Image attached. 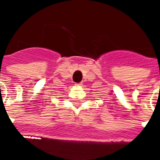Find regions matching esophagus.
I'll list each match as a JSON object with an SVG mask.
<instances>
[{
  "mask_svg": "<svg viewBox=\"0 0 160 160\" xmlns=\"http://www.w3.org/2000/svg\"><path fill=\"white\" fill-rule=\"evenodd\" d=\"M76 86H77V87H79V86H81L82 85V83H76Z\"/></svg>",
  "mask_w": 160,
  "mask_h": 160,
  "instance_id": "1",
  "label": "esophagus"
}]
</instances>
